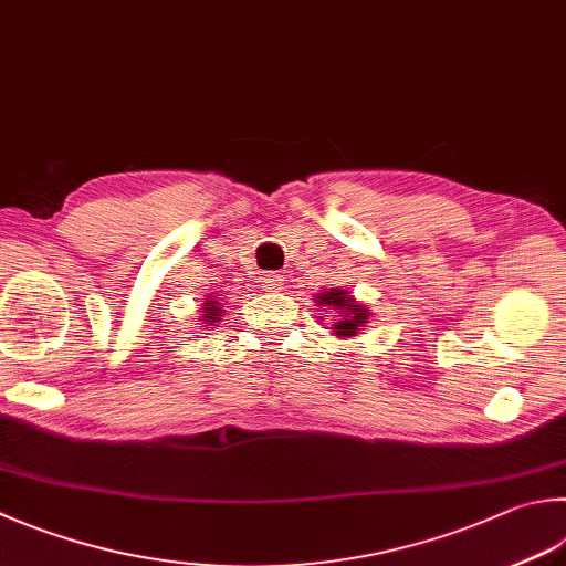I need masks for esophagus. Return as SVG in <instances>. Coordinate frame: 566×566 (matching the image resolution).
Here are the masks:
<instances>
[{
  "mask_svg": "<svg viewBox=\"0 0 566 566\" xmlns=\"http://www.w3.org/2000/svg\"><path fill=\"white\" fill-rule=\"evenodd\" d=\"M283 281H285V279H283L281 273H269L261 283H263V287H265V291H269V293H279V291H283Z\"/></svg>",
  "mask_w": 566,
  "mask_h": 566,
  "instance_id": "1",
  "label": "esophagus"
}]
</instances>
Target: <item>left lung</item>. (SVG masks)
Returning <instances> with one entry per match:
<instances>
[{
    "instance_id": "left-lung-1",
    "label": "left lung",
    "mask_w": 566,
    "mask_h": 566,
    "mask_svg": "<svg viewBox=\"0 0 566 566\" xmlns=\"http://www.w3.org/2000/svg\"><path fill=\"white\" fill-rule=\"evenodd\" d=\"M313 301L319 307H325V311L335 313L333 323L325 325V329H329L335 337H355L369 323V307L359 303L355 295H349L345 287H327V291L317 293Z\"/></svg>"
}]
</instances>
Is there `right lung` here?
Segmentation results:
<instances>
[{
  "instance_id": "add662e5",
  "label": "right lung",
  "mask_w": 566,
  "mask_h": 566,
  "mask_svg": "<svg viewBox=\"0 0 566 566\" xmlns=\"http://www.w3.org/2000/svg\"><path fill=\"white\" fill-rule=\"evenodd\" d=\"M195 319H197V325H201V327L219 323L221 307H219V301H214V295L205 297V303H201V307H199V317H195Z\"/></svg>"
}]
</instances>
